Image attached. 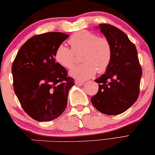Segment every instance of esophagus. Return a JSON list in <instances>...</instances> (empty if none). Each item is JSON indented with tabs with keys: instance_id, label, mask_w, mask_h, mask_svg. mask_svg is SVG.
Returning <instances> with one entry per match:
<instances>
[{
	"instance_id": "esophagus-1",
	"label": "esophagus",
	"mask_w": 155,
	"mask_h": 155,
	"mask_svg": "<svg viewBox=\"0 0 155 155\" xmlns=\"http://www.w3.org/2000/svg\"><path fill=\"white\" fill-rule=\"evenodd\" d=\"M75 84H77V85H81H81H84V82L81 81H78V80L75 81Z\"/></svg>"
}]
</instances>
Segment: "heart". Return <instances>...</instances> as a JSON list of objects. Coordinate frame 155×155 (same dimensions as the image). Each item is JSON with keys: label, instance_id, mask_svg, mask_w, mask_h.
I'll use <instances>...</instances> for the list:
<instances>
[{"label": "heart", "instance_id": "1", "mask_svg": "<svg viewBox=\"0 0 155 155\" xmlns=\"http://www.w3.org/2000/svg\"><path fill=\"white\" fill-rule=\"evenodd\" d=\"M71 49L64 45L58 47L55 61L63 68L70 70L77 63L76 55L81 54L84 63L70 72L71 77L79 80H86L98 73L107 70L112 59V47L109 40L104 37L87 31L77 32L69 40Z\"/></svg>", "mask_w": 155, "mask_h": 155}]
</instances>
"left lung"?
<instances>
[{"instance_id":"obj_1","label":"left lung","mask_w":155,"mask_h":155,"mask_svg":"<svg viewBox=\"0 0 155 155\" xmlns=\"http://www.w3.org/2000/svg\"><path fill=\"white\" fill-rule=\"evenodd\" d=\"M98 28L110 42L112 59L105 73L94 80L99 91L91 97V102L104 114L118 115L137 100L142 69L137 48L124 32L107 24Z\"/></svg>"}]
</instances>
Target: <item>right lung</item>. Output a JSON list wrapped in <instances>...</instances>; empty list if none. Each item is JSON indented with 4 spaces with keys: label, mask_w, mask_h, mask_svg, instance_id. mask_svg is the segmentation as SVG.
<instances>
[{
    "label": "right lung",
    "mask_w": 155,
    "mask_h": 155,
    "mask_svg": "<svg viewBox=\"0 0 155 155\" xmlns=\"http://www.w3.org/2000/svg\"><path fill=\"white\" fill-rule=\"evenodd\" d=\"M69 35L50 32L28 40L12 67L14 91L21 107L35 120L50 121L64 112L74 80L55 63L58 47Z\"/></svg>",
    "instance_id": "add662e5"
}]
</instances>
